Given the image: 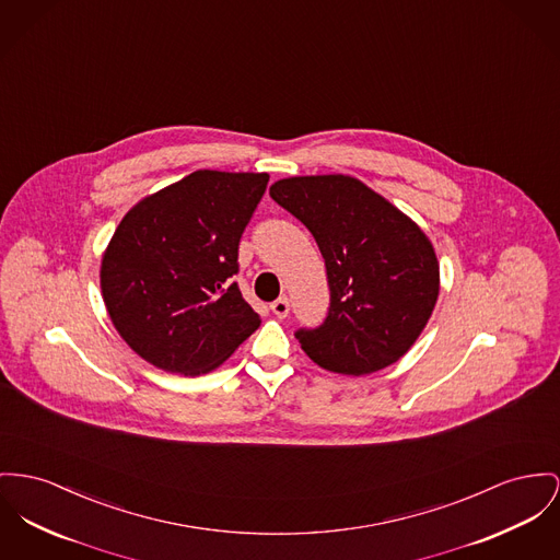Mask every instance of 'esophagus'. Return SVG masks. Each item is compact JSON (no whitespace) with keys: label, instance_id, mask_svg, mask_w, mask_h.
Wrapping results in <instances>:
<instances>
[{"label":"esophagus","instance_id":"obj_1","mask_svg":"<svg viewBox=\"0 0 560 560\" xmlns=\"http://www.w3.org/2000/svg\"><path fill=\"white\" fill-rule=\"evenodd\" d=\"M271 312H273L278 318H287L289 312H291V301H289V298L276 299V301L271 303Z\"/></svg>","mask_w":560,"mask_h":560}]
</instances>
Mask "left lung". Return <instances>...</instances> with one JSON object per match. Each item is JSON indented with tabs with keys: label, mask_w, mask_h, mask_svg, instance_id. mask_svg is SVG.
<instances>
[{
	"label": "left lung",
	"mask_w": 560,
	"mask_h": 560,
	"mask_svg": "<svg viewBox=\"0 0 560 560\" xmlns=\"http://www.w3.org/2000/svg\"><path fill=\"white\" fill-rule=\"evenodd\" d=\"M269 195L310 229L327 267L329 310L295 334L303 352L346 375L401 359L440 295V265L418 224L341 174L278 180Z\"/></svg>",
	"instance_id": "1"
}]
</instances>
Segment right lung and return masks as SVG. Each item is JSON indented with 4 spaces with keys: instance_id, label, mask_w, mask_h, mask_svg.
<instances>
[{
    "instance_id": "add662e5",
    "label": "right lung",
    "mask_w": 560,
    "mask_h": 560,
    "mask_svg": "<svg viewBox=\"0 0 560 560\" xmlns=\"http://www.w3.org/2000/svg\"><path fill=\"white\" fill-rule=\"evenodd\" d=\"M267 183V174L199 170L116 226L102 293L116 331L154 368L210 372L259 329L261 316L231 278Z\"/></svg>"
}]
</instances>
